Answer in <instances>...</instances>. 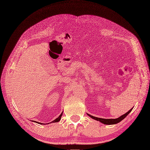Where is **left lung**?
<instances>
[{"label":"left lung","mask_w":150,"mask_h":150,"mask_svg":"<svg viewBox=\"0 0 150 150\" xmlns=\"http://www.w3.org/2000/svg\"><path fill=\"white\" fill-rule=\"evenodd\" d=\"M133 110V108L131 109V110L129 111L126 112L125 114H124L123 115L121 116L120 117H118V118H116V119H103V118H99V117H94L93 116H91V115L88 114V113H87V115L89 117H91V118H93L95 120L99 121V122H102V123H103L104 125H115V124H116V123H118V122H120L122 120L125 119V117L127 116V115H128L129 113L131 111V110Z\"/></svg>","instance_id":"8db88e82"}]
</instances>
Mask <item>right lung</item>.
<instances>
[{
    "instance_id": "right-lung-1",
    "label": "right lung",
    "mask_w": 150,
    "mask_h": 150,
    "mask_svg": "<svg viewBox=\"0 0 150 150\" xmlns=\"http://www.w3.org/2000/svg\"><path fill=\"white\" fill-rule=\"evenodd\" d=\"M62 112L61 113V114L59 115V116L58 117H57V118L56 119V120H54V121H52V122H59V121L60 120H61V116H62ZM34 122H37V123H38V124H40V125H42V123H41V122H36V121H34ZM50 123V122H49ZM47 124H49V123H47ZM44 125H45V124H44Z\"/></svg>"
}]
</instances>
